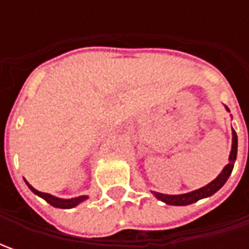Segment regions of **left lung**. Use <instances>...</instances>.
Returning a JSON list of instances; mask_svg holds the SVG:
<instances>
[{
    "instance_id": "8db88e82",
    "label": "left lung",
    "mask_w": 249,
    "mask_h": 249,
    "mask_svg": "<svg viewBox=\"0 0 249 249\" xmlns=\"http://www.w3.org/2000/svg\"><path fill=\"white\" fill-rule=\"evenodd\" d=\"M226 109L229 110V108L226 107ZM235 158H237V134L233 130V145H231V152H230V158H229V163L226 165L225 169L222 170V173L216 177L212 183H209L208 186L202 187L199 190L187 193V194H180V196H166V194H160V193H154V196H157L158 199L163 201L165 204L169 205H190L194 204L198 199L201 198H206L211 196L212 194H215L219 188H222L223 184L227 181L229 176L231 175V170L234 167Z\"/></svg>"
}]
</instances>
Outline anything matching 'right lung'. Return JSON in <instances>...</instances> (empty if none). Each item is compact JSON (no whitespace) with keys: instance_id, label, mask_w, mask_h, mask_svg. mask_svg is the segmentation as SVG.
Masks as SVG:
<instances>
[{"instance_id":"obj_1","label":"right lung","mask_w":249,"mask_h":249,"mask_svg":"<svg viewBox=\"0 0 249 249\" xmlns=\"http://www.w3.org/2000/svg\"><path fill=\"white\" fill-rule=\"evenodd\" d=\"M26 184L29 186V188L33 191L34 194H37L38 196H41L44 198L50 205L55 206V208H62V209H69V208H73V206L79 205L80 202H83L87 196H77V198H72V199H62V198H56V196H51V194H47V193H41V191H38V190H36L33 187L30 186L27 181H26Z\"/></svg>"}]
</instances>
